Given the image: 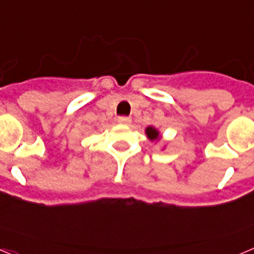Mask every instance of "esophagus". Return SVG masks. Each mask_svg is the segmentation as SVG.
Returning a JSON list of instances; mask_svg holds the SVG:
<instances>
[{
    "label": "esophagus",
    "instance_id": "34e87169",
    "mask_svg": "<svg viewBox=\"0 0 254 254\" xmlns=\"http://www.w3.org/2000/svg\"><path fill=\"white\" fill-rule=\"evenodd\" d=\"M118 122H120L121 125H129V123H131V118L126 116L118 117Z\"/></svg>",
    "mask_w": 254,
    "mask_h": 254
}]
</instances>
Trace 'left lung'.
<instances>
[{
  "mask_svg": "<svg viewBox=\"0 0 254 254\" xmlns=\"http://www.w3.org/2000/svg\"><path fill=\"white\" fill-rule=\"evenodd\" d=\"M146 134H147V137H149L150 140H156V138L159 137V132L156 131L155 128H152V127H147Z\"/></svg>",
  "mask_w": 254,
  "mask_h": 254,
  "instance_id": "8db88e82",
  "label": "left lung"
}]
</instances>
